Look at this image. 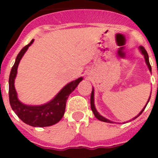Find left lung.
<instances>
[{"mask_svg":"<svg viewBox=\"0 0 158 158\" xmlns=\"http://www.w3.org/2000/svg\"><path fill=\"white\" fill-rule=\"evenodd\" d=\"M139 49H140V51H141V53H142L143 55H144V56H145V59H146V64H147V66H148V68H149V70L152 72V67H151V64H150V62H149V57H148V54H147V52L146 51V49L144 48L143 46H140L139 47ZM150 98H151V96H150ZM150 98L149 100H148V102H147V103L149 102L150 101ZM147 103H146V105H147ZM90 106H91V110H92L93 113H94V115H95V117H96V118L99 119V120H101V121H102V122H106V123H113L112 121H110V120H108V119L105 118L104 117H102V115H100L99 113H98V112L96 111V107H95V104H94V89H92V92H91V95H90ZM146 106L144 107L142 109V111L140 112V113L138 114V116H136L135 118H132V120H134V119H135L136 118H138V117L141 114V113H143V111L145 110V108H146ZM131 121V120H130Z\"/></svg>","mask_w":158,"mask_h":158,"instance_id":"1","label":"left lung"}]
</instances>
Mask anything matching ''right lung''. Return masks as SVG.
<instances>
[{
	"label": "right lung",
	"mask_w": 158,
	"mask_h": 158,
	"mask_svg": "<svg viewBox=\"0 0 158 158\" xmlns=\"http://www.w3.org/2000/svg\"><path fill=\"white\" fill-rule=\"evenodd\" d=\"M33 41L34 40L20 51L19 55L17 56L14 65L12 66L9 76V102L12 109L23 122L33 127H46L53 125L62 119L65 113L68 97L78 86L83 78H79L68 84L54 99L45 105L27 106L20 102L18 100L17 92L14 88V79L17 75V69L19 62Z\"/></svg>",
	"instance_id": "right-lung-1"
}]
</instances>
